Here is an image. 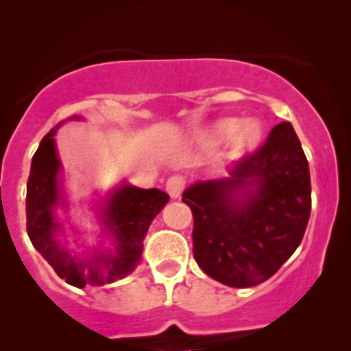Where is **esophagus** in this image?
Instances as JSON below:
<instances>
[{
    "instance_id": "esophagus-1",
    "label": "esophagus",
    "mask_w": 351,
    "mask_h": 351,
    "mask_svg": "<svg viewBox=\"0 0 351 351\" xmlns=\"http://www.w3.org/2000/svg\"><path fill=\"white\" fill-rule=\"evenodd\" d=\"M184 184L186 181L181 178V176H172V178H169V181H167L165 184L167 193H169L172 198H179L181 197L182 190H184Z\"/></svg>"
}]
</instances>
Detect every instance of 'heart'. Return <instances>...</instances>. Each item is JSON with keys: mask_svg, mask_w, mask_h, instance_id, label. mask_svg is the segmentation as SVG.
<instances>
[{"mask_svg": "<svg viewBox=\"0 0 351 351\" xmlns=\"http://www.w3.org/2000/svg\"><path fill=\"white\" fill-rule=\"evenodd\" d=\"M235 125H237V121L235 119L219 121L209 132L204 133V138L209 142L221 141V138L228 137L235 130V145L237 147H247V145L255 144L260 138V135H262V126L256 121H244V123L239 125L237 129L234 128Z\"/></svg>", "mask_w": 351, "mask_h": 351, "instance_id": "1", "label": "heart"}]
</instances>
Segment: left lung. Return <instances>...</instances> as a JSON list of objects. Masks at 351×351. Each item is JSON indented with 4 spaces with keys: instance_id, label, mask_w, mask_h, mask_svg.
<instances>
[{
    "instance_id": "obj_1",
    "label": "left lung",
    "mask_w": 351,
    "mask_h": 351,
    "mask_svg": "<svg viewBox=\"0 0 351 351\" xmlns=\"http://www.w3.org/2000/svg\"><path fill=\"white\" fill-rule=\"evenodd\" d=\"M193 213V256L213 280L234 288L267 281L293 255L311 213L309 165L290 123L230 169L182 193Z\"/></svg>"
}]
</instances>
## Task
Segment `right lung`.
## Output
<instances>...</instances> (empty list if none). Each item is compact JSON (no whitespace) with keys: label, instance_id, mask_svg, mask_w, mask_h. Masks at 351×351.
I'll return each instance as SVG.
<instances>
[{"label":"right lung","instance_id":"obj_1","mask_svg":"<svg viewBox=\"0 0 351 351\" xmlns=\"http://www.w3.org/2000/svg\"><path fill=\"white\" fill-rule=\"evenodd\" d=\"M58 126L42 138L31 161L26 193L27 235L36 251L68 285L84 288L86 285L114 283L138 265L149 225L170 197L156 188L142 190L130 184L121 186L108 195L104 209V221L114 239V251H100L89 260L77 262L56 239L60 223L54 218V209L63 195L60 188L61 163L54 144Z\"/></svg>","mask_w":351,"mask_h":351}]
</instances>
